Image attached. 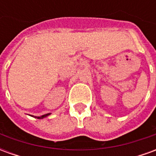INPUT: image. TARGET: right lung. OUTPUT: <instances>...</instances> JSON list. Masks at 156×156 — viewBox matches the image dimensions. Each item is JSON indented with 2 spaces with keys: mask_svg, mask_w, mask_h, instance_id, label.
Returning a JSON list of instances; mask_svg holds the SVG:
<instances>
[{
  "mask_svg": "<svg viewBox=\"0 0 156 156\" xmlns=\"http://www.w3.org/2000/svg\"><path fill=\"white\" fill-rule=\"evenodd\" d=\"M50 115V114H47V115H41V116H40V117H36L37 118V119H43V118L47 117V116H48V115Z\"/></svg>",
  "mask_w": 156,
  "mask_h": 156,
  "instance_id": "add662e5",
  "label": "right lung"
}]
</instances>
